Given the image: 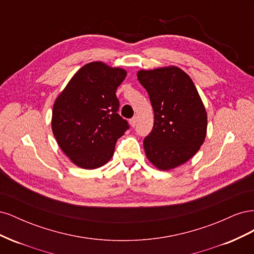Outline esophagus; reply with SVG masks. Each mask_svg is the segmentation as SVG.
<instances>
[{
  "instance_id": "esophagus-1",
  "label": "esophagus",
  "mask_w": 254,
  "mask_h": 254,
  "mask_svg": "<svg viewBox=\"0 0 254 254\" xmlns=\"http://www.w3.org/2000/svg\"><path fill=\"white\" fill-rule=\"evenodd\" d=\"M136 122H137L136 117H133L132 119H130V121H129V123H130V125H131V127H134V126L136 125Z\"/></svg>"
}]
</instances>
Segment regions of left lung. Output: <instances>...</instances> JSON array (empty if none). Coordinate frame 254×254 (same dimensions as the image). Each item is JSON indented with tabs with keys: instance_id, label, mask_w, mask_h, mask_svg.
Returning a JSON list of instances; mask_svg holds the SVG:
<instances>
[{
	"instance_id": "8db88e82",
	"label": "left lung",
	"mask_w": 254,
	"mask_h": 254,
	"mask_svg": "<svg viewBox=\"0 0 254 254\" xmlns=\"http://www.w3.org/2000/svg\"><path fill=\"white\" fill-rule=\"evenodd\" d=\"M137 79L147 91L155 113L143 145L146 157L161 171L186 163L206 134V111L193 80L177 66L141 70Z\"/></svg>"
}]
</instances>
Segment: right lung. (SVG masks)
<instances>
[{
  "instance_id": "right-lung-1",
  "label": "right lung",
  "mask_w": 254,
  "mask_h": 254,
  "mask_svg": "<svg viewBox=\"0 0 254 254\" xmlns=\"http://www.w3.org/2000/svg\"><path fill=\"white\" fill-rule=\"evenodd\" d=\"M126 75L123 68L90 63L76 72L55 101L53 133L75 165L93 170L106 164L119 137L129 129L118 113L115 95Z\"/></svg>"
}]
</instances>
